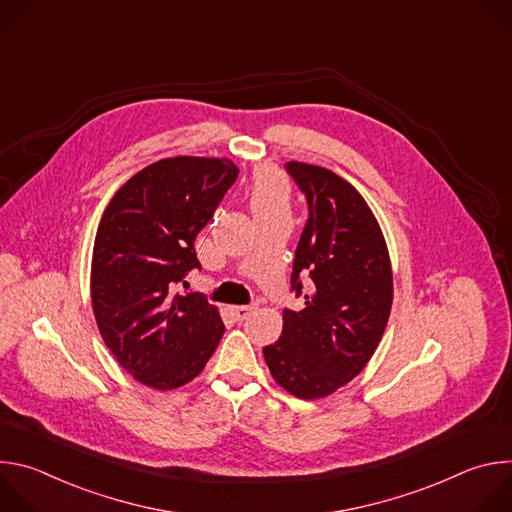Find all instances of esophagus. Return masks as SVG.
Masks as SVG:
<instances>
[{
    "mask_svg": "<svg viewBox=\"0 0 512 512\" xmlns=\"http://www.w3.org/2000/svg\"><path fill=\"white\" fill-rule=\"evenodd\" d=\"M255 312H257L255 306H231V314H233L235 320H239V322L251 318Z\"/></svg>",
    "mask_w": 512,
    "mask_h": 512,
    "instance_id": "esophagus-1",
    "label": "esophagus"
}]
</instances>
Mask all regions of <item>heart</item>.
I'll return each instance as SVG.
<instances>
[{
    "label": "heart",
    "mask_w": 512,
    "mask_h": 512,
    "mask_svg": "<svg viewBox=\"0 0 512 512\" xmlns=\"http://www.w3.org/2000/svg\"><path fill=\"white\" fill-rule=\"evenodd\" d=\"M287 200H289V186L279 170L265 166L253 174L251 208L255 216L287 208Z\"/></svg>",
    "instance_id": "heart-1"
}]
</instances>
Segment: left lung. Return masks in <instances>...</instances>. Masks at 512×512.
<instances>
[{"instance_id": "8db88e82", "label": "left lung", "mask_w": 512, "mask_h": 512, "mask_svg": "<svg viewBox=\"0 0 512 512\" xmlns=\"http://www.w3.org/2000/svg\"><path fill=\"white\" fill-rule=\"evenodd\" d=\"M308 198L291 289L306 306L283 312V330L263 356L275 383L300 399H322L350 383L375 354L393 306L389 249L367 200L338 174L285 164Z\"/></svg>"}]
</instances>
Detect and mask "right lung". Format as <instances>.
Segmentation results:
<instances>
[{"label":"right lung","instance_id":"obj_1","mask_svg":"<svg viewBox=\"0 0 512 512\" xmlns=\"http://www.w3.org/2000/svg\"><path fill=\"white\" fill-rule=\"evenodd\" d=\"M237 174L227 158H166L131 176L103 212L91 261L93 314L115 360L145 387L190 383L223 338L216 306L174 291L200 267L194 239Z\"/></svg>","mask_w":512,"mask_h":512}]
</instances>
